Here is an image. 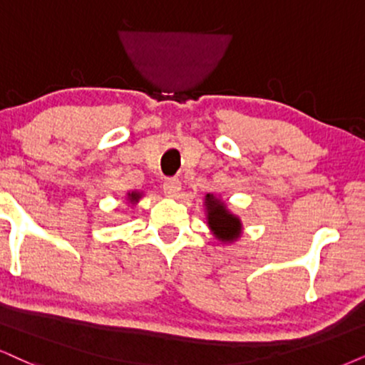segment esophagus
Masks as SVG:
<instances>
[{"label":"esophagus","instance_id":"esophagus-1","mask_svg":"<svg viewBox=\"0 0 365 365\" xmlns=\"http://www.w3.org/2000/svg\"><path fill=\"white\" fill-rule=\"evenodd\" d=\"M180 188H182V185H180V180L175 177L167 178L163 182V192H165V195H168V197H177Z\"/></svg>","mask_w":365,"mask_h":365}]
</instances>
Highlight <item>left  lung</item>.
<instances>
[{
    "label": "left lung",
    "mask_w": 365,
    "mask_h": 365,
    "mask_svg": "<svg viewBox=\"0 0 365 365\" xmlns=\"http://www.w3.org/2000/svg\"><path fill=\"white\" fill-rule=\"evenodd\" d=\"M207 205H209V224L214 229L215 236L222 241H234L239 236L241 222L237 217L229 214L224 204H219L212 195H207Z\"/></svg>",
    "instance_id": "left-lung-1"
}]
</instances>
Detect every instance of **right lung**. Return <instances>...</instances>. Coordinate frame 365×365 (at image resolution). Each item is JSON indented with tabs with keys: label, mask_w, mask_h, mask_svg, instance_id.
<instances>
[{
	"label": "right lung",
	"mask_w": 365,
	"mask_h": 365,
	"mask_svg": "<svg viewBox=\"0 0 365 365\" xmlns=\"http://www.w3.org/2000/svg\"><path fill=\"white\" fill-rule=\"evenodd\" d=\"M129 197H131V202H136V198L140 197V195H138V193H131V195H129Z\"/></svg>",
	"instance_id": "obj_1"
}]
</instances>
